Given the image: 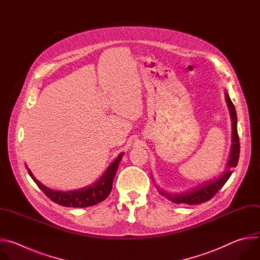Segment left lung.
I'll return each mask as SVG.
<instances>
[{
    "instance_id": "left-lung-1",
    "label": "left lung",
    "mask_w": 260,
    "mask_h": 260,
    "mask_svg": "<svg viewBox=\"0 0 260 260\" xmlns=\"http://www.w3.org/2000/svg\"><path fill=\"white\" fill-rule=\"evenodd\" d=\"M225 101L228 103V107L230 109L231 118H232V147L229 155V160L225 167V171L222 173L218 178L211 179L207 182H204L197 187L191 188L190 190L180 192V193H170L162 189H160L158 186H156L158 192L166 197L169 201L175 203V204H187V205H199L202 203H205L209 200H211L219 189L226 183V181L230 179L232 175V168L237 167L240 156V140L238 135V118L236 109L233 104V102L230 99V95L226 90H224ZM153 180V178H152Z\"/></svg>"
}]
</instances>
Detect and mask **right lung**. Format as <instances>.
Wrapping results in <instances>:
<instances>
[{
    "label": "right lung",
    "mask_w": 260,
    "mask_h": 260,
    "mask_svg": "<svg viewBox=\"0 0 260 260\" xmlns=\"http://www.w3.org/2000/svg\"><path fill=\"white\" fill-rule=\"evenodd\" d=\"M123 156V152H121L110 166L104 172V174L92 184L87 185L86 187L76 189V190H70V191H59L53 190L41 182L37 180L30 170L26 167L28 175L31 177L34 182L38 185V187L54 203L63 206V207H71V208H86L93 205H96L108 198L111 190H112V183L113 179L116 175V172L119 167V162Z\"/></svg>",
    "instance_id": "1"
}]
</instances>
